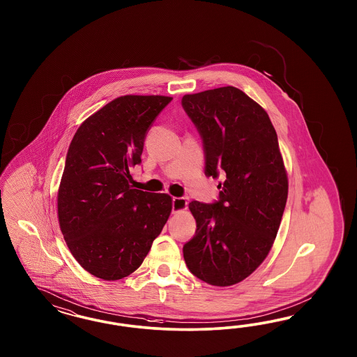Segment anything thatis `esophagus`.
I'll list each match as a JSON object with an SVG mask.
<instances>
[{"label": "esophagus", "mask_w": 357, "mask_h": 357, "mask_svg": "<svg viewBox=\"0 0 357 357\" xmlns=\"http://www.w3.org/2000/svg\"><path fill=\"white\" fill-rule=\"evenodd\" d=\"M187 209V200L184 197H173V212H183Z\"/></svg>", "instance_id": "34e87169"}]
</instances>
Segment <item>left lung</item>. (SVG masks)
Instances as JSON below:
<instances>
[{
	"mask_svg": "<svg viewBox=\"0 0 357 357\" xmlns=\"http://www.w3.org/2000/svg\"><path fill=\"white\" fill-rule=\"evenodd\" d=\"M206 153L220 199L191 202L196 233L183 246L188 270L215 287L245 280L267 258L288 197V176L268 114L237 87L182 98Z\"/></svg>",
	"mask_w": 357,
	"mask_h": 357,
	"instance_id": "1",
	"label": "left lung"
}]
</instances>
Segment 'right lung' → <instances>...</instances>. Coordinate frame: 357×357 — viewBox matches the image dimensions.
I'll list each match as a JSON object with an SVG mask.
<instances>
[{
  "label": "right lung",
  "instance_id": "right-lung-1",
  "mask_svg": "<svg viewBox=\"0 0 357 357\" xmlns=\"http://www.w3.org/2000/svg\"><path fill=\"white\" fill-rule=\"evenodd\" d=\"M172 99L116 98L89 116L69 145L59 224L75 259L96 278L119 280L137 270L172 213V196L130 184L148 130Z\"/></svg>",
  "mask_w": 357,
  "mask_h": 357
}]
</instances>
